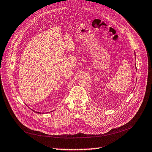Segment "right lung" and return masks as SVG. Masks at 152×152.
Masks as SVG:
<instances>
[{
    "label": "right lung",
    "instance_id": "add662e5",
    "mask_svg": "<svg viewBox=\"0 0 152 152\" xmlns=\"http://www.w3.org/2000/svg\"><path fill=\"white\" fill-rule=\"evenodd\" d=\"M37 113H39V112H37Z\"/></svg>",
    "mask_w": 152,
    "mask_h": 152
}]
</instances>
